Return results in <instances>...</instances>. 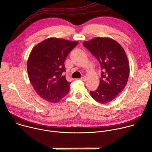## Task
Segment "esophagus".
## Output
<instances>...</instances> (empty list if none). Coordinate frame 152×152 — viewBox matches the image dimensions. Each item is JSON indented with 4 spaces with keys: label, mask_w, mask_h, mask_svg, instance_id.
I'll use <instances>...</instances> for the list:
<instances>
[{
    "label": "esophagus",
    "mask_w": 152,
    "mask_h": 152,
    "mask_svg": "<svg viewBox=\"0 0 152 152\" xmlns=\"http://www.w3.org/2000/svg\"><path fill=\"white\" fill-rule=\"evenodd\" d=\"M80 80H82V81H86V80H87V77H81V78H80Z\"/></svg>",
    "instance_id": "esophagus-1"
}]
</instances>
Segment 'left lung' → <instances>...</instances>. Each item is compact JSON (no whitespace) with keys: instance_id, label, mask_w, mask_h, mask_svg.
Wrapping results in <instances>:
<instances>
[{"instance_id":"1","label":"left lung","mask_w":152,"mask_h":152,"mask_svg":"<svg viewBox=\"0 0 152 152\" xmlns=\"http://www.w3.org/2000/svg\"><path fill=\"white\" fill-rule=\"evenodd\" d=\"M83 45L96 57L103 70L98 88L90 91V94L100 103L110 102L124 89L129 77L126 53L119 42L110 38L97 37Z\"/></svg>"}]
</instances>
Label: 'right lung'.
<instances>
[{
	"mask_svg": "<svg viewBox=\"0 0 152 152\" xmlns=\"http://www.w3.org/2000/svg\"><path fill=\"white\" fill-rule=\"evenodd\" d=\"M78 44L64 39L49 38L35 45L27 60L30 82L36 92L45 101L56 103L70 90L64 63L66 56Z\"/></svg>",
	"mask_w": 152,
	"mask_h": 152,
	"instance_id": "obj_1",
	"label": "right lung"
}]
</instances>
